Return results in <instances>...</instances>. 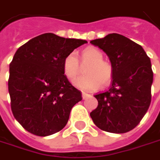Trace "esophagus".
<instances>
[{
	"label": "esophagus",
	"mask_w": 160,
	"mask_h": 160,
	"mask_svg": "<svg viewBox=\"0 0 160 160\" xmlns=\"http://www.w3.org/2000/svg\"><path fill=\"white\" fill-rule=\"evenodd\" d=\"M90 96V94L86 93V92H82V99H87Z\"/></svg>",
	"instance_id": "esophagus-1"
}]
</instances>
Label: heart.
<instances>
[{
  "label": "heart",
  "instance_id": "b5f03b06",
  "mask_svg": "<svg viewBox=\"0 0 160 160\" xmlns=\"http://www.w3.org/2000/svg\"><path fill=\"white\" fill-rule=\"evenodd\" d=\"M80 65L86 66L84 76L75 80L74 85L82 91H95L100 85L105 87L110 83L113 77V66L99 49L89 47L83 50L80 55ZM76 52L68 53L63 61V71L69 80H75L81 72V67Z\"/></svg>",
  "mask_w": 160,
  "mask_h": 160
}]
</instances>
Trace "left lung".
I'll return each mask as SVG.
<instances>
[{"instance_id": "left-lung-1", "label": "left lung", "mask_w": 160, "mask_h": 160, "mask_svg": "<svg viewBox=\"0 0 160 160\" xmlns=\"http://www.w3.org/2000/svg\"><path fill=\"white\" fill-rule=\"evenodd\" d=\"M91 43L109 57L113 77L110 88L94 95L98 106L90 116L105 132H130L139 124L151 103L150 58L141 45L117 33L91 41Z\"/></svg>"}]
</instances>
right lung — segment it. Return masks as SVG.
I'll list each match as a JSON object with an SVG mask.
<instances>
[{"mask_svg": "<svg viewBox=\"0 0 160 160\" xmlns=\"http://www.w3.org/2000/svg\"><path fill=\"white\" fill-rule=\"evenodd\" d=\"M84 43L44 33L17 49L10 64L8 91L13 115L28 132L48 136L67 125L71 108L82 97L64 75L63 61Z\"/></svg>", "mask_w": 160, "mask_h": 160, "instance_id": "right-lung-1", "label": "right lung"}]
</instances>
